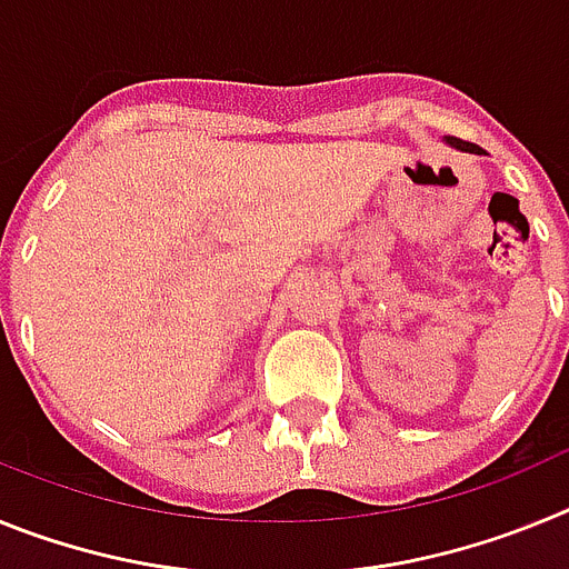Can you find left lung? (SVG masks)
Instances as JSON below:
<instances>
[{"label":"left lung","mask_w":569,"mask_h":569,"mask_svg":"<svg viewBox=\"0 0 569 569\" xmlns=\"http://www.w3.org/2000/svg\"><path fill=\"white\" fill-rule=\"evenodd\" d=\"M445 142L450 144V148H456V150H465V153H479V148H476V144L461 142V139H456V136H447Z\"/></svg>","instance_id":"1"}]
</instances>
